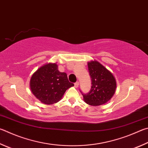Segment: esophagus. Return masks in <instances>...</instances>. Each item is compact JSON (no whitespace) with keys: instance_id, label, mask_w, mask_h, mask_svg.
<instances>
[{"instance_id":"34e87169","label":"esophagus","mask_w":148,"mask_h":148,"mask_svg":"<svg viewBox=\"0 0 148 148\" xmlns=\"http://www.w3.org/2000/svg\"><path fill=\"white\" fill-rule=\"evenodd\" d=\"M79 86V82H76V83H74V87H77Z\"/></svg>"}]
</instances>
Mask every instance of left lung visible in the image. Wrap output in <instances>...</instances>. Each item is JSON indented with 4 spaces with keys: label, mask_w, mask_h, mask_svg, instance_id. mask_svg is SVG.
I'll return each instance as SVG.
<instances>
[{
    "label": "left lung",
    "mask_w": 148,
    "mask_h": 148,
    "mask_svg": "<svg viewBox=\"0 0 148 148\" xmlns=\"http://www.w3.org/2000/svg\"><path fill=\"white\" fill-rule=\"evenodd\" d=\"M88 70L92 85L90 90L86 94L80 90L85 101L93 106L107 103L116 90V83L114 77L111 72L96 61L88 63Z\"/></svg>",
    "instance_id": "left-lung-1"
}]
</instances>
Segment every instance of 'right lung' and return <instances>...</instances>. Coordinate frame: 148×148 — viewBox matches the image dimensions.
Segmentation results:
<instances>
[{
	"label": "right lung",
	"mask_w": 148,
	"mask_h": 148,
	"mask_svg": "<svg viewBox=\"0 0 148 148\" xmlns=\"http://www.w3.org/2000/svg\"><path fill=\"white\" fill-rule=\"evenodd\" d=\"M74 86L65 72H60L56 63L47 64L35 72L30 80L32 93L42 103H57L66 89Z\"/></svg>",
	"instance_id": "add662e5"
}]
</instances>
